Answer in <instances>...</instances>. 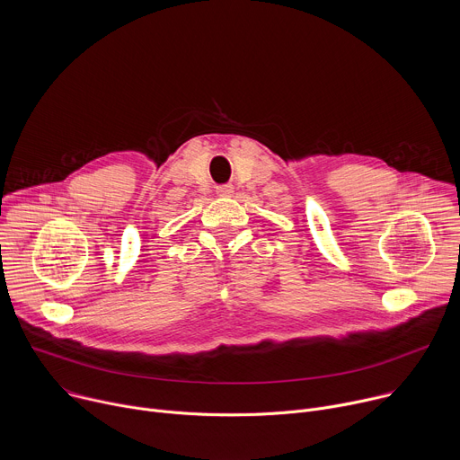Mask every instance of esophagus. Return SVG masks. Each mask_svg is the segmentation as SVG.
<instances>
[{"label": "esophagus", "mask_w": 460, "mask_h": 460, "mask_svg": "<svg viewBox=\"0 0 460 460\" xmlns=\"http://www.w3.org/2000/svg\"><path fill=\"white\" fill-rule=\"evenodd\" d=\"M218 196H231L233 194V185H222L218 187Z\"/></svg>", "instance_id": "obj_1"}]
</instances>
